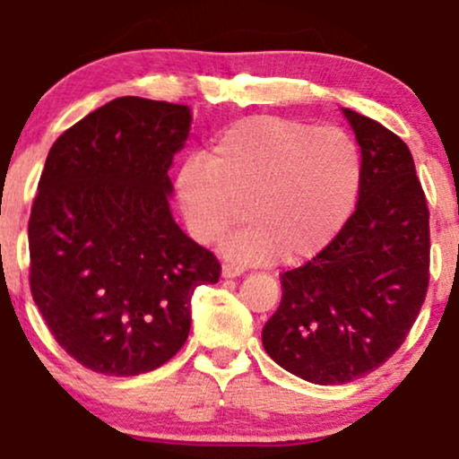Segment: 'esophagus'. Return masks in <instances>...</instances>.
<instances>
[{
	"label": "esophagus",
	"mask_w": 459,
	"mask_h": 459,
	"mask_svg": "<svg viewBox=\"0 0 459 459\" xmlns=\"http://www.w3.org/2000/svg\"><path fill=\"white\" fill-rule=\"evenodd\" d=\"M246 270L241 265H235V263H224L222 265V278H237L241 276Z\"/></svg>",
	"instance_id": "1"
}]
</instances>
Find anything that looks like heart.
<instances>
[{
  "mask_svg": "<svg viewBox=\"0 0 459 459\" xmlns=\"http://www.w3.org/2000/svg\"><path fill=\"white\" fill-rule=\"evenodd\" d=\"M360 183V149L345 129L259 114L229 125L207 160L183 161L177 196L200 244L250 222L222 244L226 259L299 263L341 233Z\"/></svg>",
  "mask_w": 459,
  "mask_h": 459,
  "instance_id": "1",
  "label": "heart"
}]
</instances>
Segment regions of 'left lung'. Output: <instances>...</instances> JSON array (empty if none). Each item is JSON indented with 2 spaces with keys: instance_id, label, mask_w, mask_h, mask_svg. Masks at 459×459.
Here are the masks:
<instances>
[{
  "instance_id": "left-lung-1",
  "label": "left lung",
  "mask_w": 459,
  "mask_h": 459,
  "mask_svg": "<svg viewBox=\"0 0 459 459\" xmlns=\"http://www.w3.org/2000/svg\"><path fill=\"white\" fill-rule=\"evenodd\" d=\"M362 157L356 212L313 261L281 276L263 328L273 362L332 386L367 376L405 341L429 282V212L405 142L343 109Z\"/></svg>"
}]
</instances>
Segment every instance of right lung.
<instances>
[{"label":"right lung","instance_id":"right-lung-1","mask_svg":"<svg viewBox=\"0 0 459 459\" xmlns=\"http://www.w3.org/2000/svg\"><path fill=\"white\" fill-rule=\"evenodd\" d=\"M187 105L118 97L66 129L31 207L30 287L51 334L91 371L129 377L181 350L220 263L170 212Z\"/></svg>","mask_w":459,"mask_h":459}]
</instances>
